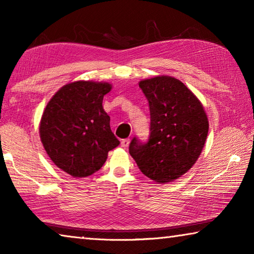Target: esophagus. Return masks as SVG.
Returning a JSON list of instances; mask_svg holds the SVG:
<instances>
[{
  "label": "esophagus",
  "mask_w": 254,
  "mask_h": 254,
  "mask_svg": "<svg viewBox=\"0 0 254 254\" xmlns=\"http://www.w3.org/2000/svg\"><path fill=\"white\" fill-rule=\"evenodd\" d=\"M128 144H130V139H123V140H121V147L122 148H127Z\"/></svg>",
  "instance_id": "34e87169"
}]
</instances>
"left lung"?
I'll return each mask as SVG.
<instances>
[{
	"mask_svg": "<svg viewBox=\"0 0 254 254\" xmlns=\"http://www.w3.org/2000/svg\"><path fill=\"white\" fill-rule=\"evenodd\" d=\"M150 107V139H133L128 151L141 173L157 184L185 175L200 156L208 134V119L194 93L171 76L139 81Z\"/></svg>",
	"mask_w": 254,
	"mask_h": 254,
	"instance_id": "1",
	"label": "left lung"
}]
</instances>
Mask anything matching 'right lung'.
Masks as SVG:
<instances>
[{"label":"right lung","instance_id":"right-lung-1","mask_svg":"<svg viewBox=\"0 0 254 254\" xmlns=\"http://www.w3.org/2000/svg\"><path fill=\"white\" fill-rule=\"evenodd\" d=\"M111 89L106 81H72L64 85L44 110L39 124L42 145L51 161L72 177L96 173L110 150L120 144L102 105Z\"/></svg>","mask_w":254,"mask_h":254}]
</instances>
